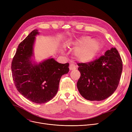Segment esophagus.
<instances>
[{"label":"esophagus","instance_id":"obj_1","mask_svg":"<svg viewBox=\"0 0 132 132\" xmlns=\"http://www.w3.org/2000/svg\"><path fill=\"white\" fill-rule=\"evenodd\" d=\"M69 68H70V70H73L75 69V66L74 64H71L70 65V66H69Z\"/></svg>","mask_w":132,"mask_h":132}]
</instances>
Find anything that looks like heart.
Wrapping results in <instances>:
<instances>
[{
	"mask_svg": "<svg viewBox=\"0 0 132 132\" xmlns=\"http://www.w3.org/2000/svg\"><path fill=\"white\" fill-rule=\"evenodd\" d=\"M68 47H77L74 52L75 56L79 61L87 62L94 59L97 54L101 45L97 40H92L89 37H84L69 41Z\"/></svg>",
	"mask_w": 132,
	"mask_h": 132,
	"instance_id": "obj_1",
	"label": "heart"
}]
</instances>
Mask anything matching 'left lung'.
Segmentation results:
<instances>
[{
    "mask_svg": "<svg viewBox=\"0 0 132 132\" xmlns=\"http://www.w3.org/2000/svg\"><path fill=\"white\" fill-rule=\"evenodd\" d=\"M81 73L77 82L81 96L89 101H100L112 95L119 85L122 61L115 47L94 61L78 63Z\"/></svg>",
    "mask_w": 132,
    "mask_h": 132,
    "instance_id": "obj_1",
    "label": "left lung"
}]
</instances>
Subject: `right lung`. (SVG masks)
<instances>
[{
	"mask_svg": "<svg viewBox=\"0 0 132 132\" xmlns=\"http://www.w3.org/2000/svg\"><path fill=\"white\" fill-rule=\"evenodd\" d=\"M38 34L37 30H34L19 44L11 70L18 91L27 100L42 104L56 95L61 76L69 72V64H60L53 58L38 65L32 64L33 44Z\"/></svg>",
	"mask_w": 132,
	"mask_h": 132,
	"instance_id": "obj_1",
	"label": "right lung"
}]
</instances>
